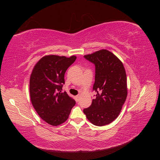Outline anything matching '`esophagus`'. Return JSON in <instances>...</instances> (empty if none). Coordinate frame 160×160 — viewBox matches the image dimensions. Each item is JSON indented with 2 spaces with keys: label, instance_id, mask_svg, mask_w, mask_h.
Segmentation results:
<instances>
[{
  "label": "esophagus",
  "instance_id": "1",
  "mask_svg": "<svg viewBox=\"0 0 160 160\" xmlns=\"http://www.w3.org/2000/svg\"><path fill=\"white\" fill-rule=\"evenodd\" d=\"M80 98H81V95H77V96H76L77 101H79V100L80 99Z\"/></svg>",
  "mask_w": 160,
  "mask_h": 160
}]
</instances>
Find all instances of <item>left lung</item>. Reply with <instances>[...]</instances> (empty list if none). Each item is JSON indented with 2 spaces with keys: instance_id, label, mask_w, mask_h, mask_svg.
<instances>
[{
  "instance_id": "obj_1",
  "label": "left lung",
  "mask_w": 160,
  "mask_h": 160,
  "mask_svg": "<svg viewBox=\"0 0 160 160\" xmlns=\"http://www.w3.org/2000/svg\"><path fill=\"white\" fill-rule=\"evenodd\" d=\"M95 65L97 92L90 107L83 109L86 118L97 126L108 125L118 117L128 95L127 77L123 62L113 53L101 49L84 56Z\"/></svg>"
}]
</instances>
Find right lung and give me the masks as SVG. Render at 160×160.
Masks as SVG:
<instances>
[{"instance_id":"add662e5","label":"right lung","mask_w":160,"mask_h":160,"mask_svg":"<svg viewBox=\"0 0 160 160\" xmlns=\"http://www.w3.org/2000/svg\"><path fill=\"white\" fill-rule=\"evenodd\" d=\"M76 58L74 55H46L32 71L29 83L31 103L39 117L53 126L66 122L75 105V101L66 91L62 92V88L65 72Z\"/></svg>"}]
</instances>
